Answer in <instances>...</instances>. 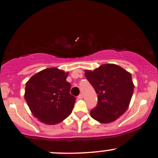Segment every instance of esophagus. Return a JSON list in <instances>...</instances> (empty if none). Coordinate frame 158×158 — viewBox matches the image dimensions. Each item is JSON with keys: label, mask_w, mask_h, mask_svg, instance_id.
Segmentation results:
<instances>
[{"label": "esophagus", "mask_w": 158, "mask_h": 158, "mask_svg": "<svg viewBox=\"0 0 158 158\" xmlns=\"http://www.w3.org/2000/svg\"><path fill=\"white\" fill-rule=\"evenodd\" d=\"M78 98H79V99H81V98H83V95L82 94L79 95V96H78Z\"/></svg>", "instance_id": "34e87169"}]
</instances>
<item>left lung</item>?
<instances>
[{"label":"left lung","instance_id":"8db88e82","mask_svg":"<svg viewBox=\"0 0 158 158\" xmlns=\"http://www.w3.org/2000/svg\"><path fill=\"white\" fill-rule=\"evenodd\" d=\"M85 76L97 94L98 104L90 110L93 118L110 123L126 112L134 90L132 75L115 64H104Z\"/></svg>","mask_w":158,"mask_h":158}]
</instances>
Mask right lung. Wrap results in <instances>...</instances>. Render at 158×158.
Returning a JSON list of instances; mask_svg holds the SVG:
<instances>
[{"instance_id": "obj_1", "label": "right lung", "mask_w": 158, "mask_h": 158, "mask_svg": "<svg viewBox=\"0 0 158 158\" xmlns=\"http://www.w3.org/2000/svg\"><path fill=\"white\" fill-rule=\"evenodd\" d=\"M68 73L56 68L38 72L26 84L24 97L34 116L45 124L60 123L71 113L76 98L70 94Z\"/></svg>"}]
</instances>
